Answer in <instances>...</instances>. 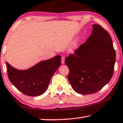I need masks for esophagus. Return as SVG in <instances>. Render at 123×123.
Instances as JSON below:
<instances>
[{
  "label": "esophagus",
  "instance_id": "esophagus-1",
  "mask_svg": "<svg viewBox=\"0 0 123 123\" xmlns=\"http://www.w3.org/2000/svg\"><path fill=\"white\" fill-rule=\"evenodd\" d=\"M61 63L63 64L65 63V57H62L61 58Z\"/></svg>",
  "mask_w": 123,
  "mask_h": 123
}]
</instances>
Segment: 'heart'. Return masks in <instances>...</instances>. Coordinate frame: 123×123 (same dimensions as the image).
I'll return each instance as SVG.
<instances>
[{
    "label": "heart",
    "instance_id": "b5f03b06",
    "mask_svg": "<svg viewBox=\"0 0 123 123\" xmlns=\"http://www.w3.org/2000/svg\"><path fill=\"white\" fill-rule=\"evenodd\" d=\"M80 41V37H77L76 39H75L73 41V42L72 43L71 45V48L70 49V50L71 52H73L75 49L78 48V44L79 43Z\"/></svg>",
    "mask_w": 123,
    "mask_h": 123
}]
</instances>
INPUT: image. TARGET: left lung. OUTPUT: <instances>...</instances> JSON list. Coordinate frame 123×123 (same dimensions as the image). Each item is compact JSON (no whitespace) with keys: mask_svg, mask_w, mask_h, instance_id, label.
I'll return each mask as SVG.
<instances>
[{"mask_svg":"<svg viewBox=\"0 0 123 123\" xmlns=\"http://www.w3.org/2000/svg\"><path fill=\"white\" fill-rule=\"evenodd\" d=\"M65 58L69 68L68 81L73 89L81 94H89L102 89L112 78L115 51L107 31L98 24L86 42Z\"/></svg>","mask_w":123,"mask_h":123,"instance_id":"obj_1","label":"left lung"}]
</instances>
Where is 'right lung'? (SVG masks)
Returning a JSON list of instances; mask_svg holds the SVG:
<instances>
[{"instance_id":"add662e5","label":"right lung","mask_w":123,"mask_h":123,"mask_svg":"<svg viewBox=\"0 0 123 123\" xmlns=\"http://www.w3.org/2000/svg\"><path fill=\"white\" fill-rule=\"evenodd\" d=\"M60 55L42 61L26 70H19L6 62L9 80L25 95L37 96L43 94L49 84L52 76L61 65Z\"/></svg>"}]
</instances>
